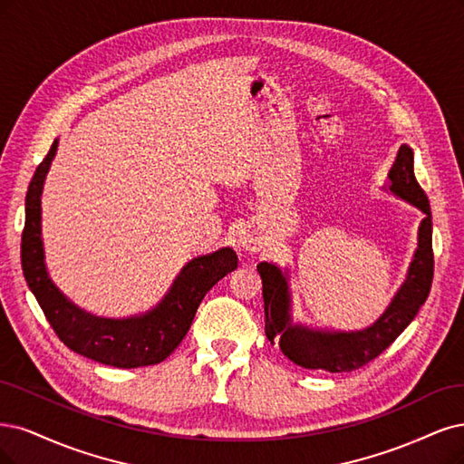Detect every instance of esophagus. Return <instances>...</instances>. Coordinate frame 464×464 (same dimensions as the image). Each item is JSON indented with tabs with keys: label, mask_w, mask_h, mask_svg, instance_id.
I'll return each instance as SVG.
<instances>
[{
	"label": "esophagus",
	"mask_w": 464,
	"mask_h": 464,
	"mask_svg": "<svg viewBox=\"0 0 464 464\" xmlns=\"http://www.w3.org/2000/svg\"><path fill=\"white\" fill-rule=\"evenodd\" d=\"M261 244H263V237L255 227L249 225L239 232V246H242L246 251H259Z\"/></svg>",
	"instance_id": "esophagus-1"
}]
</instances>
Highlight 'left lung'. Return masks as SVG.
<instances>
[{"mask_svg": "<svg viewBox=\"0 0 464 464\" xmlns=\"http://www.w3.org/2000/svg\"><path fill=\"white\" fill-rule=\"evenodd\" d=\"M390 191L424 213L419 227V246L407 270V278L378 321L357 332L313 330L292 321V295L287 273L273 263H259L263 280L265 332L270 343L278 342L282 353L303 369L351 372L369 364L386 351L428 299L434 278L432 211L424 189L414 177V155L403 143L390 169Z\"/></svg>", "mask_w": 464, "mask_h": 464, "instance_id": "8db88e82", "label": "left lung"}]
</instances>
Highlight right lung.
Instances as JSON below:
<instances>
[{
  "mask_svg": "<svg viewBox=\"0 0 464 464\" xmlns=\"http://www.w3.org/2000/svg\"><path fill=\"white\" fill-rule=\"evenodd\" d=\"M52 143L26 191V218L21 242L23 273L30 292L59 340L74 353L117 369H138L165 361L188 334L201 299L237 266L236 251L222 247L191 259L172 282L161 303L129 318H103L76 307L47 276L42 244V189L57 151Z\"/></svg>",
  "mask_w": 464,
  "mask_h": 464,
  "instance_id": "obj_1",
  "label": "right lung"
}]
</instances>
